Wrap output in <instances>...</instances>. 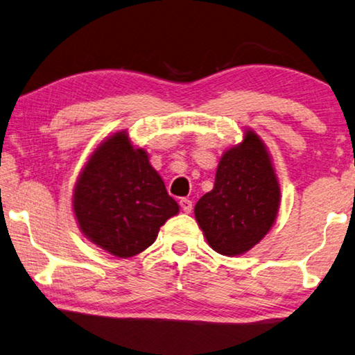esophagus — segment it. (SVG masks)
<instances>
[{
  "label": "esophagus",
  "mask_w": 355,
  "mask_h": 355,
  "mask_svg": "<svg viewBox=\"0 0 355 355\" xmlns=\"http://www.w3.org/2000/svg\"><path fill=\"white\" fill-rule=\"evenodd\" d=\"M180 207H182V210L184 213H191V210H193V202L187 198H183V199H180Z\"/></svg>",
  "instance_id": "1"
}]
</instances>
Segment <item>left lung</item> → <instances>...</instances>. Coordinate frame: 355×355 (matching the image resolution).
<instances>
[{"instance_id": "obj_1", "label": "left lung", "mask_w": 355, "mask_h": 355, "mask_svg": "<svg viewBox=\"0 0 355 355\" xmlns=\"http://www.w3.org/2000/svg\"><path fill=\"white\" fill-rule=\"evenodd\" d=\"M279 208V184L266 145L252 131L223 155L215 187L194 208L208 245L239 256L266 237Z\"/></svg>"}]
</instances>
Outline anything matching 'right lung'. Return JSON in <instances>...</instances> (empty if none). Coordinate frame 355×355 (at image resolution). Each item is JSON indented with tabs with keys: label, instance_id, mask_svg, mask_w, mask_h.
I'll list each match as a JSON object with an SVG mask.
<instances>
[{
	"label": "right lung",
	"instance_id": "right-lung-1",
	"mask_svg": "<svg viewBox=\"0 0 355 355\" xmlns=\"http://www.w3.org/2000/svg\"><path fill=\"white\" fill-rule=\"evenodd\" d=\"M74 213L83 235L116 257H132L153 243L178 204L126 131L105 139L78 177Z\"/></svg>",
	"mask_w": 355,
	"mask_h": 355
}]
</instances>
